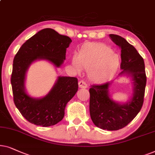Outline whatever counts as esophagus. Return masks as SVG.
Here are the masks:
<instances>
[{
    "mask_svg": "<svg viewBox=\"0 0 155 155\" xmlns=\"http://www.w3.org/2000/svg\"><path fill=\"white\" fill-rule=\"evenodd\" d=\"M79 88H87V84H86V83L85 81H82V80H81V81H79Z\"/></svg>",
    "mask_w": 155,
    "mask_h": 155,
    "instance_id": "34e87169",
    "label": "esophagus"
}]
</instances>
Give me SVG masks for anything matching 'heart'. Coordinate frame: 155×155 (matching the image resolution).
Here are the masks:
<instances>
[{
    "label": "heart",
    "instance_id": "b5f03b06",
    "mask_svg": "<svg viewBox=\"0 0 155 155\" xmlns=\"http://www.w3.org/2000/svg\"><path fill=\"white\" fill-rule=\"evenodd\" d=\"M72 65L77 71L81 67L88 70L91 81L104 83L112 79L119 69V56L112 49L102 43H86L72 59Z\"/></svg>",
    "mask_w": 155,
    "mask_h": 155
}]
</instances>
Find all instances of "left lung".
<instances>
[{"mask_svg":"<svg viewBox=\"0 0 155 155\" xmlns=\"http://www.w3.org/2000/svg\"><path fill=\"white\" fill-rule=\"evenodd\" d=\"M110 38L121 49L119 75L126 74L133 81V94L130 101L120 104L110 98L108 93L110 82L93 85L90 93V115L94 125L107 130L123 128L135 118L141 110L146 86L145 62L137 49L122 37L110 34Z\"/></svg>","mask_w":155,"mask_h":155,"instance_id":"1","label":"left lung"}]
</instances>
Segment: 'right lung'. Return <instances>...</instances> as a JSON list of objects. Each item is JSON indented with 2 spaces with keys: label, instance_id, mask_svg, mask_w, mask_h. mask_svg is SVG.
I'll use <instances>...</instances> for the list:
<instances>
[{
  "label": "right lung",
  "instance_id": "obj_1",
  "mask_svg": "<svg viewBox=\"0 0 155 155\" xmlns=\"http://www.w3.org/2000/svg\"><path fill=\"white\" fill-rule=\"evenodd\" d=\"M71 42L68 36L45 28L27 40L14 57L11 74L14 104L22 116L32 124L48 127L61 121L67 103L77 92L79 86L76 77L59 76L47 96L32 98L25 88L27 70L37 59H46L59 67L66 59L67 48Z\"/></svg>",
  "mask_w": 155,
  "mask_h": 155
}]
</instances>
